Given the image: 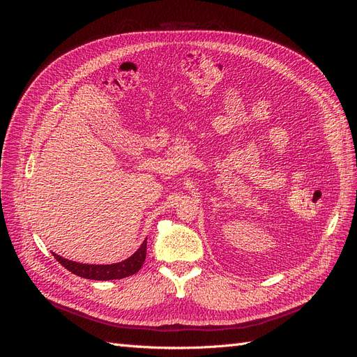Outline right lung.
<instances>
[{"label": "right lung", "instance_id": "right-lung-1", "mask_svg": "<svg viewBox=\"0 0 357 357\" xmlns=\"http://www.w3.org/2000/svg\"><path fill=\"white\" fill-rule=\"evenodd\" d=\"M146 247H147V238L143 241V244L139 245V248L132 256H129L122 262L112 264V265L80 264V262L68 261V259H63L56 253H53V256H55L56 261L63 268H67L70 273L75 275L88 278V280H101V282H105V280H121L138 273L139 268L143 266L146 261Z\"/></svg>", "mask_w": 357, "mask_h": 357}]
</instances>
